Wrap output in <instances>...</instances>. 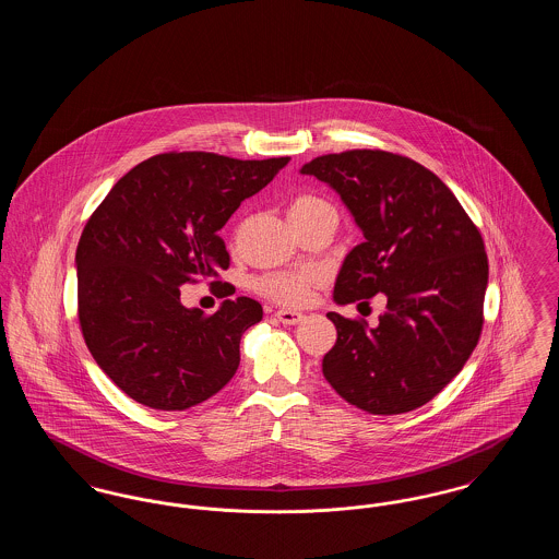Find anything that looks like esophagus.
Masks as SVG:
<instances>
[{"label": "esophagus", "mask_w": 559, "mask_h": 559, "mask_svg": "<svg viewBox=\"0 0 559 559\" xmlns=\"http://www.w3.org/2000/svg\"><path fill=\"white\" fill-rule=\"evenodd\" d=\"M274 317L281 320L283 324H297L299 320L304 319L301 312H295V310H276Z\"/></svg>", "instance_id": "esophagus-1"}]
</instances>
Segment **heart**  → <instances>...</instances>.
Returning <instances> with one entry per match:
<instances>
[{"instance_id": "obj_1", "label": "heart", "mask_w": 559, "mask_h": 559, "mask_svg": "<svg viewBox=\"0 0 559 559\" xmlns=\"http://www.w3.org/2000/svg\"><path fill=\"white\" fill-rule=\"evenodd\" d=\"M319 212H335L333 205L317 194H299L289 205V219H304ZM324 281L319 267H299V270H276L258 278L255 287L270 299L285 306L306 304L312 292Z\"/></svg>"}]
</instances>
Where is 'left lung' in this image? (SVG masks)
I'll list each match as a JSON object with an SVG mask.
<instances>
[{"label":"left lung","mask_w":559,"mask_h":559,"mask_svg":"<svg viewBox=\"0 0 559 559\" xmlns=\"http://www.w3.org/2000/svg\"><path fill=\"white\" fill-rule=\"evenodd\" d=\"M301 174L333 188L362 230L337 274L340 306L388 297L379 324L329 312L337 342L322 374L371 415L424 406L463 369L484 324L488 258L478 226L451 188L417 160L346 151L306 163Z\"/></svg>","instance_id":"obj_1"}]
</instances>
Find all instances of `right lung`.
I'll return each mask as SVG.
<instances>
[{"mask_svg": "<svg viewBox=\"0 0 559 559\" xmlns=\"http://www.w3.org/2000/svg\"><path fill=\"white\" fill-rule=\"evenodd\" d=\"M287 163L163 153L138 163L90 215L75 253L81 333L130 399L187 411L233 379L262 306L237 297L207 317L182 306L180 285L230 266L217 230Z\"/></svg>", "mask_w": 559, "mask_h": 559, "instance_id": "obj_1", "label": "right lung"}]
</instances>
